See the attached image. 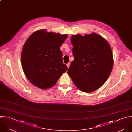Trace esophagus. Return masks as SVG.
I'll list each match as a JSON object with an SVG mask.
<instances>
[{
  "mask_svg": "<svg viewBox=\"0 0 132 132\" xmlns=\"http://www.w3.org/2000/svg\"><path fill=\"white\" fill-rule=\"evenodd\" d=\"M70 64L69 63H68V64H67V68H69V66H70Z\"/></svg>",
  "mask_w": 132,
  "mask_h": 132,
  "instance_id": "1",
  "label": "esophagus"
}]
</instances>
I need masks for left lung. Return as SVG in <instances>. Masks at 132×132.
Here are the masks:
<instances>
[{
  "label": "left lung",
  "instance_id": "1",
  "mask_svg": "<svg viewBox=\"0 0 132 132\" xmlns=\"http://www.w3.org/2000/svg\"><path fill=\"white\" fill-rule=\"evenodd\" d=\"M71 42L75 60L67 73L76 87L86 93L101 88L108 79L113 67V57L108 42L95 32L73 35Z\"/></svg>",
  "mask_w": 132,
  "mask_h": 132
}]
</instances>
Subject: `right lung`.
<instances>
[{
	"mask_svg": "<svg viewBox=\"0 0 132 132\" xmlns=\"http://www.w3.org/2000/svg\"><path fill=\"white\" fill-rule=\"evenodd\" d=\"M61 35L40 29L27 39L21 52L23 72L35 86L46 90L54 86L67 70L63 64L60 46L67 38Z\"/></svg>",
	"mask_w": 132,
	"mask_h": 132,
	"instance_id": "right-lung-1",
	"label": "right lung"
}]
</instances>
